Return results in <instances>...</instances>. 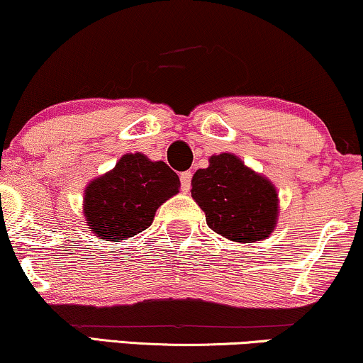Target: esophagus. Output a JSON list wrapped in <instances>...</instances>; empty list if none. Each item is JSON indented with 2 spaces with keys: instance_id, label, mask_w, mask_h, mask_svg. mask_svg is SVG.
Listing matches in <instances>:
<instances>
[{
  "instance_id": "esophagus-1",
  "label": "esophagus",
  "mask_w": 363,
  "mask_h": 363,
  "mask_svg": "<svg viewBox=\"0 0 363 363\" xmlns=\"http://www.w3.org/2000/svg\"><path fill=\"white\" fill-rule=\"evenodd\" d=\"M180 182H182V190L188 191L191 186V173L190 172H183L180 175Z\"/></svg>"
}]
</instances>
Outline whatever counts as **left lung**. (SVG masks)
Wrapping results in <instances>:
<instances>
[{
  "label": "left lung",
  "mask_w": 363,
  "mask_h": 363,
  "mask_svg": "<svg viewBox=\"0 0 363 363\" xmlns=\"http://www.w3.org/2000/svg\"><path fill=\"white\" fill-rule=\"evenodd\" d=\"M191 196L205 211L206 225L232 242H262L279 222L275 185L233 153L211 155L208 167L191 178Z\"/></svg>",
  "instance_id": "8db88e82"
}]
</instances>
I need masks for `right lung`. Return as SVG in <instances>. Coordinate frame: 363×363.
Here are the masks:
<instances>
[{
  "label": "right lung",
  "instance_id": "obj_1",
  "mask_svg": "<svg viewBox=\"0 0 363 363\" xmlns=\"http://www.w3.org/2000/svg\"><path fill=\"white\" fill-rule=\"evenodd\" d=\"M180 191V178L164 162L126 153L115 168L84 188L83 213L89 232L108 242L128 240L152 225L155 213Z\"/></svg>",
  "mask_w": 363,
  "mask_h": 363
}]
</instances>
